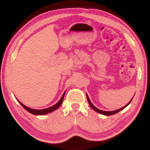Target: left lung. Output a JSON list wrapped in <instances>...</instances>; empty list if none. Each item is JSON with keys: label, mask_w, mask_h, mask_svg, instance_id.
Here are the masks:
<instances>
[{"label": "left lung", "mask_w": 150, "mask_h": 150, "mask_svg": "<svg viewBox=\"0 0 150 150\" xmlns=\"http://www.w3.org/2000/svg\"><path fill=\"white\" fill-rule=\"evenodd\" d=\"M87 101H88V102H89V104L90 105V106L91 107H92L93 109L94 110V111H97V112H98V113H101V114H103V115H105V116H111V115H113V114H115V113H118V112H119V111H120V110H122V109H123V108H125L127 106H128V105L130 104V102H131V101H132V99L131 100H130V102L128 103V104L127 105H125V106H123V108H120V109H118V110H116V111H101V110H99V109H98L97 108H96L95 106H94V105H93L92 104V102H91L90 101V100H89V97H88V96H87Z\"/></svg>", "instance_id": "left-lung-1"}]
</instances>
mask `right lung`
<instances>
[{
	"label": "right lung",
	"instance_id": "1",
	"mask_svg": "<svg viewBox=\"0 0 150 150\" xmlns=\"http://www.w3.org/2000/svg\"><path fill=\"white\" fill-rule=\"evenodd\" d=\"M64 95H65V92L63 93V96H62L61 99H60L59 101H58L57 104H55L54 106H51V107H49V108H45V109H42V110H37V109H33V108H28V107H27L26 106H25L24 104H22L21 102H20V101H19V102H20V104L22 105V107L25 108V109L27 110V111H29L30 113H32V114H34V115H44V114H46V113L52 112V111H55L56 109H57V108L59 107L60 106H61L62 103H63V98H64Z\"/></svg>",
	"mask_w": 150,
	"mask_h": 150
}]
</instances>
